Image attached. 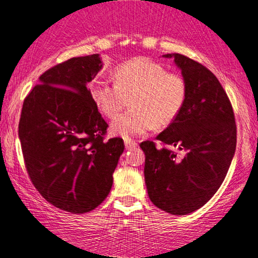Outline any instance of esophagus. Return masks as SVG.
<instances>
[{
  "label": "esophagus",
  "mask_w": 258,
  "mask_h": 258,
  "mask_svg": "<svg viewBox=\"0 0 258 258\" xmlns=\"http://www.w3.org/2000/svg\"><path fill=\"white\" fill-rule=\"evenodd\" d=\"M137 146H138V143H137V142H133V140H130V139L125 140V149L126 150L136 149Z\"/></svg>",
  "instance_id": "1"
}]
</instances>
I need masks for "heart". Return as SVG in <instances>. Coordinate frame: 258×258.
Returning <instances> with one entry per match:
<instances>
[{"label": "heart", "mask_w": 258, "mask_h": 258, "mask_svg": "<svg viewBox=\"0 0 258 258\" xmlns=\"http://www.w3.org/2000/svg\"><path fill=\"white\" fill-rule=\"evenodd\" d=\"M113 84L94 79L89 93L99 111L114 119L128 100L130 109L112 122L111 132L122 138L145 135L172 123L187 98V82L179 73L167 72L156 61L138 57L120 64L112 73Z\"/></svg>", "instance_id": "obj_1"}]
</instances>
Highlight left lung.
<instances>
[{
	"label": "left lung",
	"mask_w": 258,
	"mask_h": 258,
	"mask_svg": "<svg viewBox=\"0 0 258 258\" xmlns=\"http://www.w3.org/2000/svg\"><path fill=\"white\" fill-rule=\"evenodd\" d=\"M164 56L181 70L187 98L176 120L157 136L161 147L153 142L140 147L151 202L183 216L203 207L222 185L235 154L237 127L228 94L211 71L185 55Z\"/></svg>",
	"instance_id": "1"
}]
</instances>
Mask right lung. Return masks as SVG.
Segmentation results:
<instances>
[{
	"mask_svg": "<svg viewBox=\"0 0 258 258\" xmlns=\"http://www.w3.org/2000/svg\"><path fill=\"white\" fill-rule=\"evenodd\" d=\"M99 54L49 68L23 101L19 137L28 176L54 207L85 214L111 191L122 139L105 140L108 123L87 85L101 70Z\"/></svg>",
	"mask_w": 258,
	"mask_h": 258,
	"instance_id": "1",
	"label": "right lung"
}]
</instances>
